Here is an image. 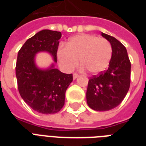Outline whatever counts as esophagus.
Returning <instances> with one entry per match:
<instances>
[{
	"mask_svg": "<svg viewBox=\"0 0 146 146\" xmlns=\"http://www.w3.org/2000/svg\"><path fill=\"white\" fill-rule=\"evenodd\" d=\"M77 77H79V74H77V73H73V80H76Z\"/></svg>",
	"mask_w": 146,
	"mask_h": 146,
	"instance_id": "obj_1",
	"label": "esophagus"
}]
</instances>
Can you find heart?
<instances>
[{"label": "heart", "mask_w": 146, "mask_h": 146, "mask_svg": "<svg viewBox=\"0 0 146 146\" xmlns=\"http://www.w3.org/2000/svg\"><path fill=\"white\" fill-rule=\"evenodd\" d=\"M57 56L60 66L64 70H73L80 60L82 68L96 74L108 67L112 56V47L108 40L84 34L70 38L65 48L57 50Z\"/></svg>", "instance_id": "heart-1"}]
</instances>
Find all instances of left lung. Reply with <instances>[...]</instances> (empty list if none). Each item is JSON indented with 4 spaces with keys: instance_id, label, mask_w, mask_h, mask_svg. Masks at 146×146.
<instances>
[{
    "instance_id": "8db88e82",
    "label": "left lung",
    "mask_w": 146,
    "mask_h": 146,
    "mask_svg": "<svg viewBox=\"0 0 146 146\" xmlns=\"http://www.w3.org/2000/svg\"><path fill=\"white\" fill-rule=\"evenodd\" d=\"M101 35L111 43L112 56L108 68L89 80L86 101L95 111H107L117 107L129 91L131 64L121 42L103 33Z\"/></svg>"
}]
</instances>
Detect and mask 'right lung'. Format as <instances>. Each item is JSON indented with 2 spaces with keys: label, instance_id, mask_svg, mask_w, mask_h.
Masks as SVG:
<instances>
[{
  "label": "right lung",
  "instance_id": "obj_1",
  "mask_svg": "<svg viewBox=\"0 0 146 146\" xmlns=\"http://www.w3.org/2000/svg\"><path fill=\"white\" fill-rule=\"evenodd\" d=\"M61 33L44 29L29 38L18 52L16 76L19 92L34 111L44 114L57 113L64 105L65 92L73 81V74L55 68ZM48 52L54 60L48 68L35 63L36 54Z\"/></svg>",
  "mask_w": 146,
  "mask_h": 146
}]
</instances>
